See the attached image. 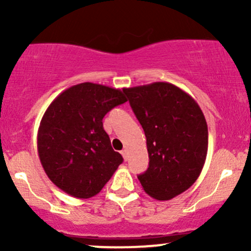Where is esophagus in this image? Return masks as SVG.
<instances>
[{
	"label": "esophagus",
	"mask_w": 251,
	"mask_h": 251,
	"mask_svg": "<svg viewBox=\"0 0 251 251\" xmlns=\"http://www.w3.org/2000/svg\"><path fill=\"white\" fill-rule=\"evenodd\" d=\"M121 155L124 156V159H125V160H127V158H128L127 149H123V151H121Z\"/></svg>",
	"instance_id": "34e87169"
}]
</instances>
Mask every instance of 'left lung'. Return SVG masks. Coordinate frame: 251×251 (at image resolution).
<instances>
[{
	"instance_id": "obj_1",
	"label": "left lung",
	"mask_w": 251,
	"mask_h": 251,
	"mask_svg": "<svg viewBox=\"0 0 251 251\" xmlns=\"http://www.w3.org/2000/svg\"><path fill=\"white\" fill-rule=\"evenodd\" d=\"M147 138L149 166L138 176L144 192L169 201L189 188L207 154V125L198 103L169 82L124 88Z\"/></svg>"
}]
</instances>
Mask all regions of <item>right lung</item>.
Returning a JSON list of instances; mask_svg holds the SVG:
<instances>
[{
  "instance_id": "1",
  "label": "right lung",
  "mask_w": 251,
  "mask_h": 251,
  "mask_svg": "<svg viewBox=\"0 0 251 251\" xmlns=\"http://www.w3.org/2000/svg\"><path fill=\"white\" fill-rule=\"evenodd\" d=\"M126 100L118 88L82 82L50 103L40 123L37 151L45 173L58 188L87 199L109 181L124 159L111 148L102 120Z\"/></svg>"
}]
</instances>
